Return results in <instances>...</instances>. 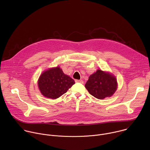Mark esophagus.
<instances>
[{
  "mask_svg": "<svg viewBox=\"0 0 150 150\" xmlns=\"http://www.w3.org/2000/svg\"><path fill=\"white\" fill-rule=\"evenodd\" d=\"M76 82H79V83H83V81L82 80H76L75 81Z\"/></svg>",
  "mask_w": 150,
  "mask_h": 150,
  "instance_id": "34e87169",
  "label": "esophagus"
}]
</instances>
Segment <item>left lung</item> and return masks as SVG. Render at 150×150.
<instances>
[{
    "mask_svg": "<svg viewBox=\"0 0 150 150\" xmlns=\"http://www.w3.org/2000/svg\"><path fill=\"white\" fill-rule=\"evenodd\" d=\"M85 87L94 97L104 99L115 93L117 88V79L113 75L98 69L89 76Z\"/></svg>",
    "mask_w": 150,
    "mask_h": 150,
    "instance_id": "left-lung-1",
    "label": "left lung"
}]
</instances>
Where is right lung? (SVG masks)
Masks as SVG:
<instances>
[{"instance_id": "right-lung-1", "label": "right lung", "mask_w": 150, "mask_h": 150, "mask_svg": "<svg viewBox=\"0 0 150 150\" xmlns=\"http://www.w3.org/2000/svg\"><path fill=\"white\" fill-rule=\"evenodd\" d=\"M75 83L74 80L64 74L59 67L44 71L38 81L42 95L52 99L57 98L66 93Z\"/></svg>"}]
</instances>
